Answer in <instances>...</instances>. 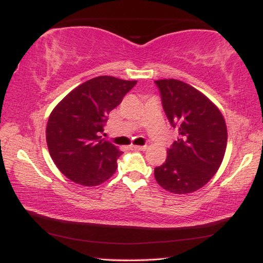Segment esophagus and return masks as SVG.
<instances>
[{"label": "esophagus", "instance_id": "obj_1", "mask_svg": "<svg viewBox=\"0 0 263 263\" xmlns=\"http://www.w3.org/2000/svg\"><path fill=\"white\" fill-rule=\"evenodd\" d=\"M133 149L135 150H138V151H144V150H146V145H133L132 146Z\"/></svg>", "mask_w": 263, "mask_h": 263}]
</instances>
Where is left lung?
<instances>
[{"mask_svg": "<svg viewBox=\"0 0 263 263\" xmlns=\"http://www.w3.org/2000/svg\"><path fill=\"white\" fill-rule=\"evenodd\" d=\"M155 83L170 125L179 131L167 160L155 168V179L172 193H192L220 167L228 142L225 120L217 106L190 84L173 79Z\"/></svg>", "mask_w": 263, "mask_h": 263, "instance_id": "8db88e82", "label": "left lung"}]
</instances>
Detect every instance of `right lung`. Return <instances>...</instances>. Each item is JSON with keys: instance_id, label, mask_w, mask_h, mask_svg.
<instances>
[{"instance_id": "add662e5", "label": "right lung", "mask_w": 263, "mask_h": 263, "mask_svg": "<svg viewBox=\"0 0 263 263\" xmlns=\"http://www.w3.org/2000/svg\"><path fill=\"white\" fill-rule=\"evenodd\" d=\"M137 81L99 76L76 87L50 114L46 143L62 174L82 186H98L117 170L121 151L101 139L108 114Z\"/></svg>"}]
</instances>
